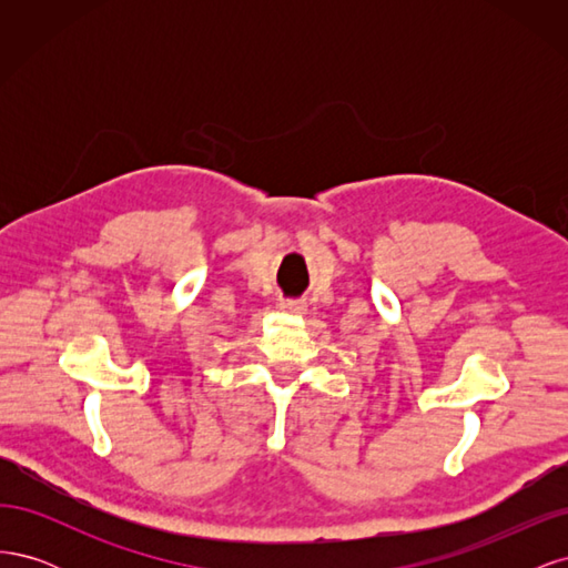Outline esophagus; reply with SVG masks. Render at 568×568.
Segmentation results:
<instances>
[{
	"instance_id": "34e87169",
	"label": "esophagus",
	"mask_w": 568,
	"mask_h": 568,
	"mask_svg": "<svg viewBox=\"0 0 568 568\" xmlns=\"http://www.w3.org/2000/svg\"><path fill=\"white\" fill-rule=\"evenodd\" d=\"M282 311H284V313L301 315V313H305V303H303V301H284V303H282Z\"/></svg>"
}]
</instances>
